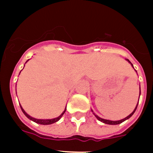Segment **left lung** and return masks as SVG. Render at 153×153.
I'll return each instance as SVG.
<instances>
[{"mask_svg": "<svg viewBox=\"0 0 153 153\" xmlns=\"http://www.w3.org/2000/svg\"><path fill=\"white\" fill-rule=\"evenodd\" d=\"M126 60H127V61L129 62V63H130L131 64V66H132V67H133V65H132V63H131L130 61H129V60H128V59H126ZM133 68H134V67H133ZM137 73V72H136ZM140 94H141V90H140ZM139 100H140V98H139ZM138 103H139V101H138ZM138 103H137V105H136V107H135V109H134V110H133V111L132 112V113H130V114L129 115V116H128V117H126V118H124V119H123V120H117V121H113V120H105V119H102V118H100V117H98V116H97V115H96L95 113H93V110H92L91 109V111L93 112V115H94V116H95L96 117H97V120H99V121H100V122H102V123H105V124H109V125H118V124H120V123H122L123 122H124V121H126V120H128V119H129L131 117H132V115L134 114V113H135V111H136V108H137V106H138Z\"/></svg>", "mask_w": 153, "mask_h": 153, "instance_id": "left-lung-1", "label": "left lung"}]
</instances>
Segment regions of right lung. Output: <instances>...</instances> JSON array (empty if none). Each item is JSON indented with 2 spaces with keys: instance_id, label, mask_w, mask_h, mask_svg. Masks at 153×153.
<instances>
[{
  "instance_id": "1",
  "label": "right lung",
  "mask_w": 153,
  "mask_h": 153,
  "mask_svg": "<svg viewBox=\"0 0 153 153\" xmlns=\"http://www.w3.org/2000/svg\"><path fill=\"white\" fill-rule=\"evenodd\" d=\"M29 60H27L26 61L27 62ZM20 74H21V72H20ZM20 106H21V110H22V112L24 113V114L27 117L29 120H32V121H33L34 123H38V124H41V125H50V124H53V123H54L57 122V121H59V120H60V118H61L62 117H63V115L64 114V113L66 112V109H67V106H66V108H65L64 109V111L63 112V113H61V114L58 117H56V118H53V119H51V120H40V119H36V118H33V117H30V115H28L27 113H26V112L24 111V109H23V107L21 106V105L20 104Z\"/></svg>"
}]
</instances>
